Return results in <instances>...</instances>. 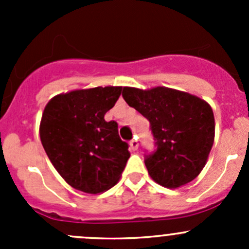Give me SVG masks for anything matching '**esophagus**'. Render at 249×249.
<instances>
[{"label": "esophagus", "mask_w": 249, "mask_h": 249, "mask_svg": "<svg viewBox=\"0 0 249 249\" xmlns=\"http://www.w3.org/2000/svg\"><path fill=\"white\" fill-rule=\"evenodd\" d=\"M140 143L139 141H137V139H134L130 141V148H131L132 150H137V148H139Z\"/></svg>", "instance_id": "obj_1"}]
</instances>
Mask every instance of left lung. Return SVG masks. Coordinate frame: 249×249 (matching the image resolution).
Returning a JSON list of instances; mask_svg holds the SVG:
<instances>
[{
  "label": "left lung",
  "mask_w": 249,
  "mask_h": 249,
  "mask_svg": "<svg viewBox=\"0 0 249 249\" xmlns=\"http://www.w3.org/2000/svg\"><path fill=\"white\" fill-rule=\"evenodd\" d=\"M130 107L150 123L157 149L145 154L148 173L158 184L179 188L199 176L214 141V117L210 105L179 90L124 88Z\"/></svg>",
  "instance_id": "obj_1"
}]
</instances>
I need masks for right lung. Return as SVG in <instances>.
I'll return each instance as SVG.
<instances>
[{
  "label": "right lung",
  "mask_w": 249,
  "mask_h": 249,
  "mask_svg": "<svg viewBox=\"0 0 249 249\" xmlns=\"http://www.w3.org/2000/svg\"><path fill=\"white\" fill-rule=\"evenodd\" d=\"M122 87L74 90L53 97L39 125L42 145L56 171L74 189L99 194L119 180L130 153L118 124L105 114Z\"/></svg>",
  "instance_id": "right-lung-1"
}]
</instances>
